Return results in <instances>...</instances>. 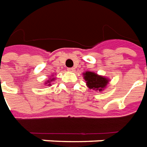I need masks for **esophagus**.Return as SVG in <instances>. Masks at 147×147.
<instances>
[{"label": "esophagus", "mask_w": 147, "mask_h": 147, "mask_svg": "<svg viewBox=\"0 0 147 147\" xmlns=\"http://www.w3.org/2000/svg\"><path fill=\"white\" fill-rule=\"evenodd\" d=\"M74 69L75 68H74V67H72V68H68V71H69V72H74Z\"/></svg>", "instance_id": "obj_1"}]
</instances>
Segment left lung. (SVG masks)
<instances>
[{
	"mask_svg": "<svg viewBox=\"0 0 147 147\" xmlns=\"http://www.w3.org/2000/svg\"><path fill=\"white\" fill-rule=\"evenodd\" d=\"M84 81H86L87 86L90 89L96 90L101 92L104 89L107 84L109 83V79L97 74L91 71H86L84 73Z\"/></svg>",
	"mask_w": 147,
	"mask_h": 147,
	"instance_id": "8db88e82",
	"label": "left lung"
}]
</instances>
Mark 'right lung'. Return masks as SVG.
<instances>
[{
  "instance_id": "1",
  "label": "right lung",
  "mask_w": 147,
  "mask_h": 147,
  "mask_svg": "<svg viewBox=\"0 0 147 147\" xmlns=\"http://www.w3.org/2000/svg\"><path fill=\"white\" fill-rule=\"evenodd\" d=\"M51 81H53V78H52V79H51V80H49V81H48V82H46L45 84H47V83H48V84H49V85H50L51 84H49V83H51Z\"/></svg>"
}]
</instances>
